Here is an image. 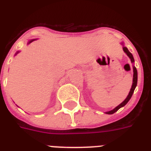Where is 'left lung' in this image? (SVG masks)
I'll return each mask as SVG.
<instances>
[{
    "mask_svg": "<svg viewBox=\"0 0 151 151\" xmlns=\"http://www.w3.org/2000/svg\"><path fill=\"white\" fill-rule=\"evenodd\" d=\"M123 50H124V52L126 53L127 55L129 57V59H131L132 63H133L134 58H133V55H132L131 52H129V51L128 50V48H127L126 47H124V46L123 47ZM136 85H137V70H136V67L133 66V80H132V85L131 89H130V92H129L128 96L126 97V99H124V100L121 103V104H119L117 106H116L114 110H110V111H108V112H106V114H114V113H115L116 111H117V110H119L120 108L123 107L124 106L126 105L127 103L129 101V99H131V97L132 96V94H133L134 90H135V88H136Z\"/></svg>",
    "mask_w": 151,
    "mask_h": 151,
    "instance_id": "obj_1",
    "label": "left lung"
}]
</instances>
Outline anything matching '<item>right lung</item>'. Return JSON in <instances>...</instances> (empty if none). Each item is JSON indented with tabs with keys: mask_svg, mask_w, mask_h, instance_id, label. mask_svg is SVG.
I'll list each match as a JSON object with an SVG mask.
<instances>
[{
	"mask_svg": "<svg viewBox=\"0 0 151 151\" xmlns=\"http://www.w3.org/2000/svg\"><path fill=\"white\" fill-rule=\"evenodd\" d=\"M34 41V40H30V41H29V42H28V45H29V43H31L32 41ZM17 53H19V52H17ZM17 53H16V54H17ZM16 54H15V55H16Z\"/></svg>",
	"mask_w": 151,
	"mask_h": 151,
	"instance_id": "1",
	"label": "right lung"
}]
</instances>
